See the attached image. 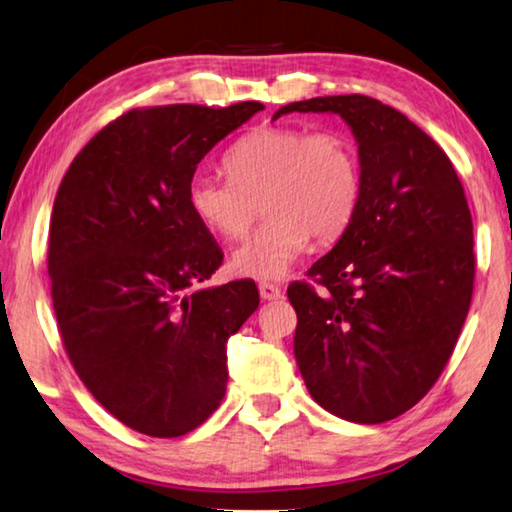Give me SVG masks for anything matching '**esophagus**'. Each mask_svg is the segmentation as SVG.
<instances>
[{
    "label": "esophagus",
    "instance_id": "obj_1",
    "mask_svg": "<svg viewBox=\"0 0 512 512\" xmlns=\"http://www.w3.org/2000/svg\"><path fill=\"white\" fill-rule=\"evenodd\" d=\"M259 296H262L264 300H278L282 296V291H280V287L271 285V282H262V285H259Z\"/></svg>",
    "mask_w": 512,
    "mask_h": 512
}]
</instances>
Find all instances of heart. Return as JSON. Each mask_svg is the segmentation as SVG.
I'll return each instance as SVG.
<instances>
[{"instance_id": "heart-1", "label": "heart", "mask_w": 512, "mask_h": 512, "mask_svg": "<svg viewBox=\"0 0 512 512\" xmlns=\"http://www.w3.org/2000/svg\"><path fill=\"white\" fill-rule=\"evenodd\" d=\"M227 180L196 173L186 202L196 221L223 239H241L257 214L266 218L232 253V271L282 280L307 248L342 237L362 193L358 148L339 129L259 127L225 154Z\"/></svg>"}]
</instances>
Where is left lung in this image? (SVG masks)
<instances>
[{"instance_id":"obj_1","label":"left lung","mask_w":512,"mask_h":512,"mask_svg":"<svg viewBox=\"0 0 512 512\" xmlns=\"http://www.w3.org/2000/svg\"><path fill=\"white\" fill-rule=\"evenodd\" d=\"M337 113L358 141L353 221L287 296L294 355L312 399L355 424H383L426 396L449 362L474 291V225L453 164L431 136L367 95L275 111Z\"/></svg>"}]
</instances>
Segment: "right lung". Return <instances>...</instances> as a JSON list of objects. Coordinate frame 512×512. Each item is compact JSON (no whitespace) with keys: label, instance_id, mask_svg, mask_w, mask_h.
<instances>
[{"label":"right lung","instance_id":"right-lung-1","mask_svg":"<svg viewBox=\"0 0 512 512\" xmlns=\"http://www.w3.org/2000/svg\"><path fill=\"white\" fill-rule=\"evenodd\" d=\"M134 109L97 132L56 191L47 273L81 383L113 417L180 437L221 405L227 339L257 310L253 280L205 287L223 262L186 202L202 157L262 111Z\"/></svg>","mask_w":512,"mask_h":512}]
</instances>
